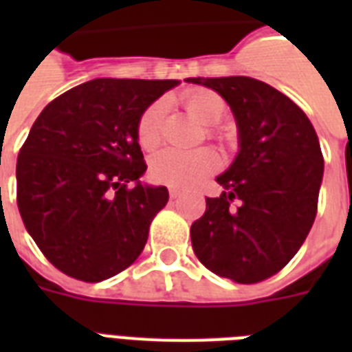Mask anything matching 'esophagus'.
<instances>
[{
	"instance_id": "obj_1",
	"label": "esophagus",
	"mask_w": 352,
	"mask_h": 352,
	"mask_svg": "<svg viewBox=\"0 0 352 352\" xmlns=\"http://www.w3.org/2000/svg\"><path fill=\"white\" fill-rule=\"evenodd\" d=\"M181 197V192L179 190H175V188H170V199L171 201H175V199Z\"/></svg>"
}]
</instances>
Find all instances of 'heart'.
Segmentation results:
<instances>
[{
	"instance_id": "b5f03b06",
	"label": "heart",
	"mask_w": 352,
	"mask_h": 352,
	"mask_svg": "<svg viewBox=\"0 0 352 352\" xmlns=\"http://www.w3.org/2000/svg\"><path fill=\"white\" fill-rule=\"evenodd\" d=\"M182 104L193 117L217 126L226 117L228 106L225 98L210 89H188L182 93ZM166 115V102L157 100L146 107L137 124L138 144L144 149L157 148L162 140V122ZM221 159L214 149L201 148L184 151V149H164L155 155L149 166V175L155 182L179 190H193L203 184L210 175L219 170Z\"/></svg>"
}]
</instances>
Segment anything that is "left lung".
<instances>
[{
	"instance_id": "1",
	"label": "left lung",
	"mask_w": 352,
	"mask_h": 352,
	"mask_svg": "<svg viewBox=\"0 0 352 352\" xmlns=\"http://www.w3.org/2000/svg\"><path fill=\"white\" fill-rule=\"evenodd\" d=\"M217 91L239 127V155L217 177L192 225L199 261L221 278L252 285L278 274L300 250L316 219L323 155L307 115L265 82L248 76L188 78Z\"/></svg>"
}]
</instances>
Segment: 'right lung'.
I'll return each instance as SVG.
<instances>
[{
    "label": "right lung",
    "instance_id": "right-lung-1",
    "mask_svg": "<svg viewBox=\"0 0 352 352\" xmlns=\"http://www.w3.org/2000/svg\"><path fill=\"white\" fill-rule=\"evenodd\" d=\"M177 84L91 80L47 104L30 127L16 164L19 215L41 254L69 278L98 283L144 250L170 195L138 182L148 166L137 124Z\"/></svg>",
    "mask_w": 352,
    "mask_h": 352
}]
</instances>
